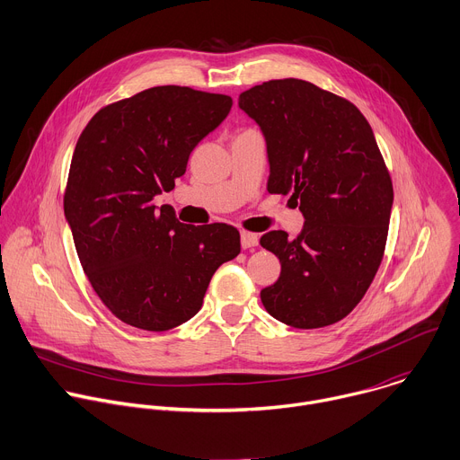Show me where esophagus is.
Listing matches in <instances>:
<instances>
[{"label":"esophagus","instance_id":"1","mask_svg":"<svg viewBox=\"0 0 460 460\" xmlns=\"http://www.w3.org/2000/svg\"><path fill=\"white\" fill-rule=\"evenodd\" d=\"M240 242H242V247H243V249H251V247H256V245H258V236H256L254 233L242 231V233H240Z\"/></svg>","mask_w":460,"mask_h":460}]
</instances>
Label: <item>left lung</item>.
I'll use <instances>...</instances> for the list:
<instances>
[{
  "instance_id": "1",
  "label": "left lung",
  "mask_w": 460,
  "mask_h": 460,
  "mask_svg": "<svg viewBox=\"0 0 460 460\" xmlns=\"http://www.w3.org/2000/svg\"><path fill=\"white\" fill-rule=\"evenodd\" d=\"M238 106L265 137L269 193L290 195L305 218L296 238H260L281 263L263 307L294 329L332 325L361 301L386 245L394 188L374 131L350 101L301 79L252 86Z\"/></svg>"
}]
</instances>
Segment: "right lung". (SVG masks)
Masks as SVG:
<instances>
[{
  "label": "right lung",
  "mask_w": 460,
  "mask_h": 460,
  "mask_svg": "<svg viewBox=\"0 0 460 460\" xmlns=\"http://www.w3.org/2000/svg\"><path fill=\"white\" fill-rule=\"evenodd\" d=\"M231 106L229 95L155 86L99 110L75 144L65 217L93 290L126 325L186 323L215 270L240 254L236 227L188 226L153 204Z\"/></svg>",
  "instance_id": "right-lung-1"
}]
</instances>
